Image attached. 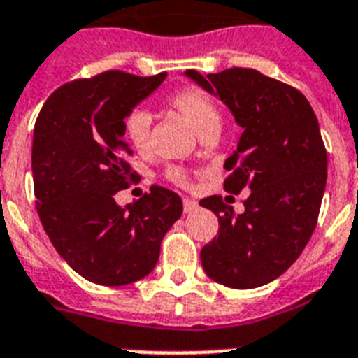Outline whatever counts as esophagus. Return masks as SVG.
Instances as JSON below:
<instances>
[{"instance_id":"1","label":"esophagus","mask_w":358,"mask_h":358,"mask_svg":"<svg viewBox=\"0 0 358 358\" xmlns=\"http://www.w3.org/2000/svg\"><path fill=\"white\" fill-rule=\"evenodd\" d=\"M199 205L196 203V201H194V199H190V198H185L182 199V209H185V213H187V215H190V213H194V210L198 209Z\"/></svg>"}]
</instances>
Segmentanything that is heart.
Masks as SVG:
<instances>
[{"mask_svg": "<svg viewBox=\"0 0 358 358\" xmlns=\"http://www.w3.org/2000/svg\"><path fill=\"white\" fill-rule=\"evenodd\" d=\"M170 104L188 119V123L192 124L198 134L220 127V112H218L217 102L213 101V96L198 87H187V90L177 91L170 99ZM151 123H153V117L145 108H136L124 117V136L138 153H145L149 149ZM171 176L176 179H181L179 171H173Z\"/></svg>", "mask_w": 358, "mask_h": 358, "instance_id": "heart-1", "label": "heart"}]
</instances>
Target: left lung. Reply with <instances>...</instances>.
<instances>
[{"label":"left lung","mask_w":358,"mask_h":358,"mask_svg":"<svg viewBox=\"0 0 358 358\" xmlns=\"http://www.w3.org/2000/svg\"><path fill=\"white\" fill-rule=\"evenodd\" d=\"M185 76L218 96L243 129L224 162V188L250 192L243 215L229 207L231 196L199 201L218 217V235L201 248V265L218 284L259 287L292 267L314 234L327 185L320 123L301 91L254 69Z\"/></svg>","instance_id":"8db88e82"}]
</instances>
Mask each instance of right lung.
I'll list each match as a JSON object with an SVG mask.
<instances>
[{
    "instance_id": "add662e5",
    "label": "right lung",
    "mask_w": 358,
    "mask_h": 358,
    "mask_svg": "<svg viewBox=\"0 0 358 358\" xmlns=\"http://www.w3.org/2000/svg\"><path fill=\"white\" fill-rule=\"evenodd\" d=\"M166 76L108 71L76 80L50 95L35 123L38 217L69 267L95 284L127 285L148 276L166 231L182 215L181 198L162 187L127 207L113 198L138 177L124 160V117Z\"/></svg>"
}]
</instances>
